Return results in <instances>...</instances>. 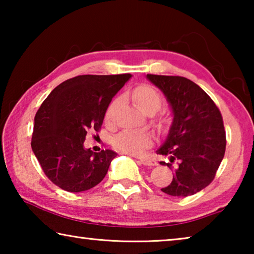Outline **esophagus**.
I'll list each match as a JSON object with an SVG mask.
<instances>
[{
  "label": "esophagus",
  "mask_w": 254,
  "mask_h": 254,
  "mask_svg": "<svg viewBox=\"0 0 254 254\" xmlns=\"http://www.w3.org/2000/svg\"><path fill=\"white\" fill-rule=\"evenodd\" d=\"M140 162L144 166H157V162L152 158H140Z\"/></svg>",
  "instance_id": "1"
}]
</instances>
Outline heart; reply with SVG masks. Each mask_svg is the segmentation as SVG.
Segmentation results:
<instances>
[{"label": "heart", "instance_id": "b5f03b06", "mask_svg": "<svg viewBox=\"0 0 254 254\" xmlns=\"http://www.w3.org/2000/svg\"><path fill=\"white\" fill-rule=\"evenodd\" d=\"M133 100L136 106L144 112V113H154L162 104L161 95L156 88L150 85H142L137 87L133 93ZM118 101L113 102L106 112V117L111 118L112 111L117 105ZM152 135L148 132H134V131H123L113 137L112 144L114 148L126 153L140 154L144 149L152 144Z\"/></svg>", "mask_w": 254, "mask_h": 254}]
</instances>
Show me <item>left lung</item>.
Listing matches in <instances>:
<instances>
[{
  "label": "left lung",
  "mask_w": 254,
  "mask_h": 254,
  "mask_svg": "<svg viewBox=\"0 0 254 254\" xmlns=\"http://www.w3.org/2000/svg\"><path fill=\"white\" fill-rule=\"evenodd\" d=\"M147 78L165 94L173 111L168 135L157 150L174 170L169 186L161 190L186 197L213 182L224 158L226 136L223 118L212 98L190 79L180 76L148 74Z\"/></svg>",
  "instance_id": "obj_1"
}]
</instances>
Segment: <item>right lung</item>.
Masks as SVG:
<instances>
[{
    "instance_id": "obj_1",
    "label": "right lung",
    "mask_w": 254,
    "mask_h": 254,
    "mask_svg": "<svg viewBox=\"0 0 254 254\" xmlns=\"http://www.w3.org/2000/svg\"><path fill=\"white\" fill-rule=\"evenodd\" d=\"M131 74L80 75L53 89L34 117L31 148L44 173L64 190L79 192L104 179L112 150L84 148L89 130L98 132L107 107Z\"/></svg>"
}]
</instances>
